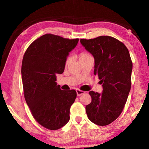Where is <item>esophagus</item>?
<instances>
[{
    "instance_id": "esophagus-1",
    "label": "esophagus",
    "mask_w": 149,
    "mask_h": 149,
    "mask_svg": "<svg viewBox=\"0 0 149 149\" xmlns=\"http://www.w3.org/2000/svg\"><path fill=\"white\" fill-rule=\"evenodd\" d=\"M76 93H77V96H81L83 94H84L85 92L83 91L80 90V89H76Z\"/></svg>"
}]
</instances>
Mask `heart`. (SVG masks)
<instances>
[{
  "label": "heart",
  "mask_w": 149,
  "mask_h": 149,
  "mask_svg": "<svg viewBox=\"0 0 149 149\" xmlns=\"http://www.w3.org/2000/svg\"><path fill=\"white\" fill-rule=\"evenodd\" d=\"M87 55H89V54H87V53H81V54L79 55V58H80V57L85 56H87ZM70 58H68L67 60H66V62H65V64H68V63L70 62Z\"/></svg>",
  "instance_id": "1"
}]
</instances>
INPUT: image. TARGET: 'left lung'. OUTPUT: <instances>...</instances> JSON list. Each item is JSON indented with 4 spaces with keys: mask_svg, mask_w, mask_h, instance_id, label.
<instances>
[{
    "mask_svg": "<svg viewBox=\"0 0 149 149\" xmlns=\"http://www.w3.org/2000/svg\"><path fill=\"white\" fill-rule=\"evenodd\" d=\"M95 58L94 74L102 84V93H89L91 102L85 107L88 118L100 126L110 124L119 117L127 101L132 85L133 64L127 48L110 36L80 40Z\"/></svg>",
    "mask_w": 149,
    "mask_h": 149,
    "instance_id": "1",
    "label": "left lung"
}]
</instances>
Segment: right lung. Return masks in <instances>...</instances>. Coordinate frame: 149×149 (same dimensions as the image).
I'll return each instance as SVG.
<instances>
[{
  "label": "right lung",
  "instance_id": "obj_1",
  "mask_svg": "<svg viewBox=\"0 0 149 149\" xmlns=\"http://www.w3.org/2000/svg\"><path fill=\"white\" fill-rule=\"evenodd\" d=\"M78 41L45 34L35 40L24 54L22 76L25 99L34 119L48 130H58L70 120L77 93L74 89H60L56 74L64 72L68 55Z\"/></svg>",
  "mask_w": 149,
  "mask_h": 149
}]
</instances>
